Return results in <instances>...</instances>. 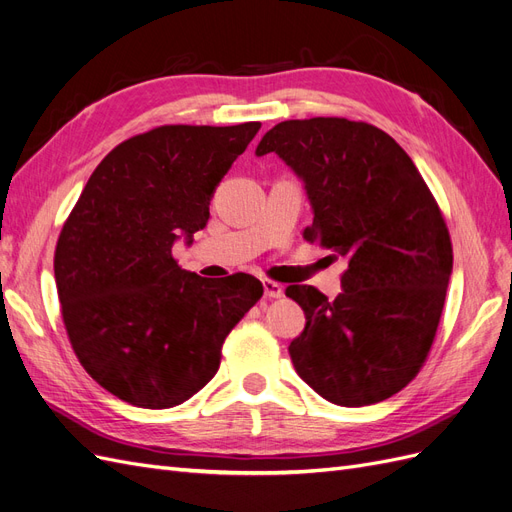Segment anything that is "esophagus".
Instances as JSON below:
<instances>
[{"label":"esophagus","instance_id":"1","mask_svg":"<svg viewBox=\"0 0 512 512\" xmlns=\"http://www.w3.org/2000/svg\"><path fill=\"white\" fill-rule=\"evenodd\" d=\"M283 293H285L283 285L274 283V280H263V295H266V298L278 300V298H283Z\"/></svg>","mask_w":512,"mask_h":512}]
</instances>
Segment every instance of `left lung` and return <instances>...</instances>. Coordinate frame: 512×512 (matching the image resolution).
<instances>
[{
	"instance_id": "1",
	"label": "left lung",
	"mask_w": 512,
	"mask_h": 512,
	"mask_svg": "<svg viewBox=\"0 0 512 512\" xmlns=\"http://www.w3.org/2000/svg\"><path fill=\"white\" fill-rule=\"evenodd\" d=\"M255 153H276L304 183L315 214L304 238L349 259L336 300L285 291L306 315L289 344L295 372L338 406L391 398L430 353L453 272L432 191L398 142L361 121H283Z\"/></svg>"
}]
</instances>
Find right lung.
Wrapping results in <instances>:
<instances>
[{
    "instance_id": "add662e5",
    "label": "right lung",
    "mask_w": 512,
    "mask_h": 512,
    "mask_svg": "<svg viewBox=\"0 0 512 512\" xmlns=\"http://www.w3.org/2000/svg\"><path fill=\"white\" fill-rule=\"evenodd\" d=\"M261 123L161 125L102 159L55 251L61 315L97 385L140 408H172L217 374L221 346L263 295L255 276L187 272L174 242L206 227L221 178Z\"/></svg>"
}]
</instances>
